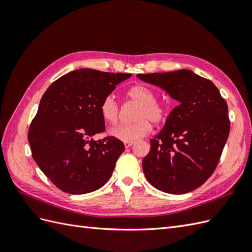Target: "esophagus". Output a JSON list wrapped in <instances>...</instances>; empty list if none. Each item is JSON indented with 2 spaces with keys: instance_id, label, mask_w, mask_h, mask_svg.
Segmentation results:
<instances>
[{
  "instance_id": "34e87169",
  "label": "esophagus",
  "mask_w": 252,
  "mask_h": 252,
  "mask_svg": "<svg viewBox=\"0 0 252 252\" xmlns=\"http://www.w3.org/2000/svg\"><path fill=\"white\" fill-rule=\"evenodd\" d=\"M124 145H125V148H129V147L132 146L133 142H124Z\"/></svg>"
}]
</instances>
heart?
<instances>
[{"label":"heart","mask_w":252,"mask_h":252,"mask_svg":"<svg viewBox=\"0 0 252 252\" xmlns=\"http://www.w3.org/2000/svg\"><path fill=\"white\" fill-rule=\"evenodd\" d=\"M126 96L133 103L138 104L132 119V124L120 125L113 128L110 134L118 140L124 142H134L147 135L151 130V123L161 124L167 116L165 105L156 100V93L150 87L136 84L127 90ZM100 113L105 122L116 125L120 117V107L112 95L103 98L100 105Z\"/></svg>","instance_id":"obj_1"}]
</instances>
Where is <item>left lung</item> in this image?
I'll use <instances>...</instances> for the list:
<instances>
[{
	"mask_svg": "<svg viewBox=\"0 0 252 252\" xmlns=\"http://www.w3.org/2000/svg\"><path fill=\"white\" fill-rule=\"evenodd\" d=\"M136 77L179 102L150 140L142 163L145 177L166 193L192 191L209 179L222 155L230 130L227 104L215 84L191 70Z\"/></svg>",
	"mask_w": 252,
	"mask_h": 252,
	"instance_id": "1",
	"label": "left lung"
}]
</instances>
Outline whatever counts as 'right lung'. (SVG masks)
<instances>
[{
  "label": "right lung",
  "mask_w": 252,
  "mask_h": 252,
  "mask_svg": "<svg viewBox=\"0 0 252 252\" xmlns=\"http://www.w3.org/2000/svg\"><path fill=\"white\" fill-rule=\"evenodd\" d=\"M130 73L73 70L53 82L43 94L28 131L32 158L64 192L84 194L106 184L124 151L123 142L105 131L100 105Z\"/></svg>",
  "instance_id": "1"
}]
</instances>
